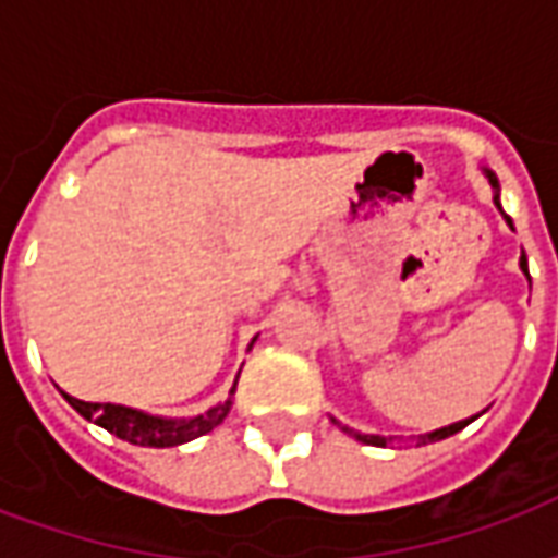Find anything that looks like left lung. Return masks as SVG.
I'll use <instances>...</instances> for the list:
<instances>
[{
  "label": "left lung",
  "mask_w": 558,
  "mask_h": 558,
  "mask_svg": "<svg viewBox=\"0 0 558 558\" xmlns=\"http://www.w3.org/2000/svg\"><path fill=\"white\" fill-rule=\"evenodd\" d=\"M484 175H487V182H490V187H493V206L499 208V215H502V218H505V223H508V227H511V230H514V220H511V218H508V215H505L502 199H499V179H496V172L487 170V167H484ZM520 271H523V275H526V278H529V263H526V254H520ZM529 287H532V278H529ZM475 418H478V415H472V418H463V421H454V424H448V427H439V430L424 433V436H418V445L439 442V439H448V436H454V433H460V430H463V427H466L469 421H475ZM331 421H335V424H338L340 430H343V433H350L352 439H359V442H364V445H376V448H386V445H395V442H398V436H379V433H362V430H352L350 424H340L338 418H331Z\"/></svg>",
  "instance_id": "8db88e82"
}]
</instances>
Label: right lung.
Segmentation results:
<instances>
[{"instance_id":"add662e5","label":"right lung","mask_w":558,"mask_h":558,"mask_svg":"<svg viewBox=\"0 0 558 558\" xmlns=\"http://www.w3.org/2000/svg\"><path fill=\"white\" fill-rule=\"evenodd\" d=\"M256 340V338H254ZM251 340V347H254ZM242 374V371H239ZM239 383V379H235ZM235 383L230 388V398L215 403L211 410H206L203 415H191V418H167V415H151V412L134 410V407H122V403H86V400H77L65 395V400L74 407V410L83 415L92 424H98L104 430H110L119 439H125L131 445H143V448H175V445H184L196 439V436H206L218 424H223V418L230 415L232 410V395H235Z\"/></svg>"}]
</instances>
